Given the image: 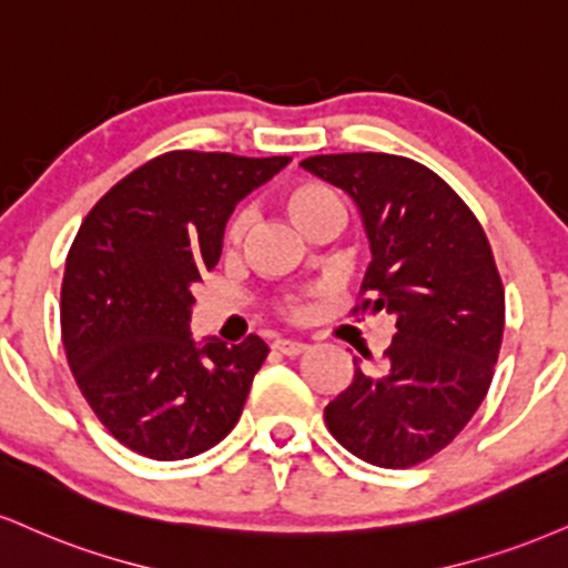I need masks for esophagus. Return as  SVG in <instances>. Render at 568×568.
<instances>
[{
    "instance_id": "1",
    "label": "esophagus",
    "mask_w": 568,
    "mask_h": 568,
    "mask_svg": "<svg viewBox=\"0 0 568 568\" xmlns=\"http://www.w3.org/2000/svg\"><path fill=\"white\" fill-rule=\"evenodd\" d=\"M272 349H275L277 354H285V357H298V354L306 352V344H302V341H291V338H280L272 344Z\"/></svg>"
}]
</instances>
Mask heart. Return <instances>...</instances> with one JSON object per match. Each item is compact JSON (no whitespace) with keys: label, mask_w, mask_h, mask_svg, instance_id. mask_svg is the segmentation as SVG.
<instances>
[{"label":"heart","mask_w":568,"mask_h":568,"mask_svg":"<svg viewBox=\"0 0 568 568\" xmlns=\"http://www.w3.org/2000/svg\"><path fill=\"white\" fill-rule=\"evenodd\" d=\"M280 206H283L285 214L291 216V222L296 224V227H302L304 232L310 230L314 222H320V219H325V216L344 219V206H341L338 195L333 193L331 187H325V184L312 182V180L288 184V187L280 193ZM248 224H251L248 211H235L222 230L224 248L235 251L237 245L243 243L245 232H248ZM306 310H310V302H306L304 293L285 296L283 302L277 304V312L288 320L304 317Z\"/></svg>","instance_id":"obj_1"}]
</instances>
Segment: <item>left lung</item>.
I'll list each match as a JSON object with an SVG mask.
<instances>
[{
  "label": "left lung",
  "instance_id": "left-lung-1",
  "mask_svg": "<svg viewBox=\"0 0 568 568\" xmlns=\"http://www.w3.org/2000/svg\"><path fill=\"white\" fill-rule=\"evenodd\" d=\"M302 166L362 211L373 262L352 314L396 317L384 365L362 371L354 357L325 426L359 460L418 466L466 428L495 375L505 288L489 241L466 201L405 155H312Z\"/></svg>",
  "mask_w": 568,
  "mask_h": 568
}]
</instances>
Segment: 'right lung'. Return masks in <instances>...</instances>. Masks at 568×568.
<instances>
[{
  "label": "right lung",
  "mask_w": 568,
  "mask_h": 568,
  "mask_svg": "<svg viewBox=\"0 0 568 568\" xmlns=\"http://www.w3.org/2000/svg\"><path fill=\"white\" fill-rule=\"evenodd\" d=\"M288 155L172 150L94 203L73 237L60 331L79 392L113 439L150 460L206 453L235 428L266 344L190 336L193 283L214 270L237 201Z\"/></svg>",
  "instance_id": "right-lung-1"
}]
</instances>
